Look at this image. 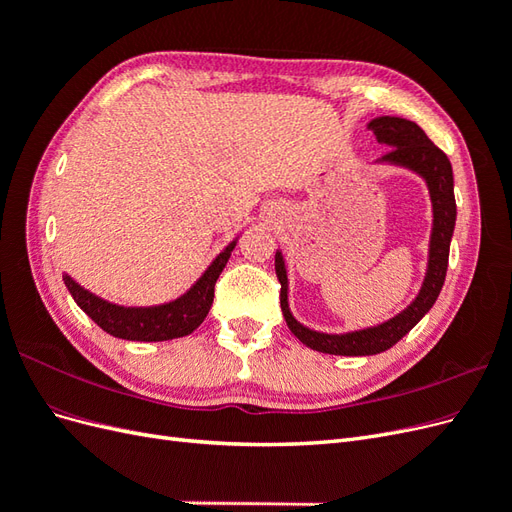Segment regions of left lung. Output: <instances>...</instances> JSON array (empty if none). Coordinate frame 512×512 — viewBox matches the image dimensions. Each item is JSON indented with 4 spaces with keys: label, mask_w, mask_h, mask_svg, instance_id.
<instances>
[{
    "label": "left lung",
    "mask_w": 512,
    "mask_h": 512,
    "mask_svg": "<svg viewBox=\"0 0 512 512\" xmlns=\"http://www.w3.org/2000/svg\"><path fill=\"white\" fill-rule=\"evenodd\" d=\"M369 130H374L378 143L391 147V151L386 153V156H382L380 162L410 168L416 175H421L427 183L431 207H433V228H431V241H429L427 273H425L421 290L416 294V299L395 318L378 324V327L333 335V333H320V331L307 329L290 314L286 265H284L282 252L277 250L275 273H277V280L282 284L280 303H282V314L286 318L288 329L294 333V337H299L307 348L324 352V354L367 356V354H380L384 350H389L399 342L401 337L410 333L412 327H416V322L433 307L446 277L448 250H451V237H453L455 220H457L451 162H448L446 153L440 147L433 145L427 138V134L418 128L414 121L401 119V117H376L369 121Z\"/></svg>",
    "instance_id": "1"
}]
</instances>
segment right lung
I'll return each mask as SVG.
<instances>
[{"label": "right lung", "mask_w": 512, "mask_h": 512, "mask_svg": "<svg viewBox=\"0 0 512 512\" xmlns=\"http://www.w3.org/2000/svg\"><path fill=\"white\" fill-rule=\"evenodd\" d=\"M235 245L237 241H232L188 292L162 305L123 307L108 303L96 297L94 292L85 290L81 284H76L68 273H64V284L76 305L108 335L130 339V342H166V339L190 335L207 318L213 303L215 282L224 271Z\"/></svg>", "instance_id": "obj_1"}]
</instances>
